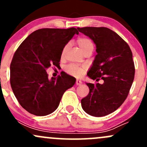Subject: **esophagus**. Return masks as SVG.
<instances>
[{
    "label": "esophagus",
    "instance_id": "obj_1",
    "mask_svg": "<svg viewBox=\"0 0 147 147\" xmlns=\"http://www.w3.org/2000/svg\"><path fill=\"white\" fill-rule=\"evenodd\" d=\"M82 84V81H80V80H78V79H77V81H76V85H77V86H79V85H81V84Z\"/></svg>",
    "mask_w": 147,
    "mask_h": 147
}]
</instances>
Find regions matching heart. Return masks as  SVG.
<instances>
[{
  "label": "heart",
  "instance_id": "heart-1",
  "mask_svg": "<svg viewBox=\"0 0 147 147\" xmlns=\"http://www.w3.org/2000/svg\"><path fill=\"white\" fill-rule=\"evenodd\" d=\"M77 43L79 47V48H80V50H82L83 53H84V55L88 53V52H92L93 51V43H92V41L90 39L86 38V37H79V38H77ZM68 48V45H66L64 47L61 52L62 57H63L65 55ZM66 71L70 75L79 77V76H81L83 74L84 71V68H81V67L77 66L75 65H69L68 66H67Z\"/></svg>",
  "mask_w": 147,
  "mask_h": 147
}]
</instances>
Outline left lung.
I'll list each match as a JSON object with an SVG mask.
<instances>
[{
	"label": "left lung",
	"mask_w": 147,
	"mask_h": 147,
	"mask_svg": "<svg viewBox=\"0 0 147 147\" xmlns=\"http://www.w3.org/2000/svg\"><path fill=\"white\" fill-rule=\"evenodd\" d=\"M77 30L96 45L97 55L87 75L104 80L102 84L86 83L89 93L81 101L82 109L94 117L116 111L125 101L135 76L133 55L129 45L107 28L85 27Z\"/></svg>",
	"instance_id": "left-lung-1"
}]
</instances>
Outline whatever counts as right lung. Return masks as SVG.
Returning <instances> with one entry per match:
<instances>
[{
  "mask_svg": "<svg viewBox=\"0 0 147 147\" xmlns=\"http://www.w3.org/2000/svg\"><path fill=\"white\" fill-rule=\"evenodd\" d=\"M79 32L43 28L27 37L15 52L10 64V84L15 97L30 113L45 116L58 108L65 91L75 84L65 74L49 79L46 69L58 66L65 45Z\"/></svg>",
  "mask_w": 147,
  "mask_h": 147,
  "instance_id": "right-lung-1",
  "label": "right lung"
}]
</instances>
